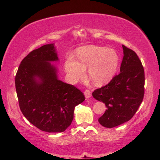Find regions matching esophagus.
<instances>
[{
  "instance_id": "1",
  "label": "esophagus",
  "mask_w": 160,
  "mask_h": 160,
  "mask_svg": "<svg viewBox=\"0 0 160 160\" xmlns=\"http://www.w3.org/2000/svg\"><path fill=\"white\" fill-rule=\"evenodd\" d=\"M84 96H85L86 99H88V98H89L91 96V92H90V91H89V90H86L85 91H84Z\"/></svg>"
}]
</instances>
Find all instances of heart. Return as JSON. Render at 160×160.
I'll list each match as a JSON object with an SVG mask.
<instances>
[{
  "label": "heart",
  "mask_w": 160,
  "mask_h": 160,
  "mask_svg": "<svg viewBox=\"0 0 160 160\" xmlns=\"http://www.w3.org/2000/svg\"><path fill=\"white\" fill-rule=\"evenodd\" d=\"M77 61L73 56L67 58L64 64L67 78L71 84L76 83L89 68L91 80L98 86L109 82L115 76L119 64V57L111 48L89 45L78 50Z\"/></svg>",
  "instance_id": "b5f03b06"
}]
</instances>
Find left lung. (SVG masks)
I'll list each match as a JSON object with an SVG mask.
<instances>
[{"mask_svg": "<svg viewBox=\"0 0 160 160\" xmlns=\"http://www.w3.org/2000/svg\"><path fill=\"white\" fill-rule=\"evenodd\" d=\"M123 59L120 73L106 86L95 90L92 96L102 102L107 109L98 119L106 128H113L130 120L143 100L144 71L133 51L122 45Z\"/></svg>", "mask_w": 160, "mask_h": 160, "instance_id": "8db88e82", "label": "left lung"}]
</instances>
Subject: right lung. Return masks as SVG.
Returning a JSON list of instances; mask_svg holds the SVG:
<instances>
[{"label":"right lung","instance_id":"add662e5","mask_svg":"<svg viewBox=\"0 0 160 160\" xmlns=\"http://www.w3.org/2000/svg\"><path fill=\"white\" fill-rule=\"evenodd\" d=\"M59 61L54 44L30 52L20 62L15 78L20 108L27 120L47 132H63L71 125L76 106L85 100L72 84L58 77Z\"/></svg>","mask_w":160,"mask_h":160}]
</instances>
